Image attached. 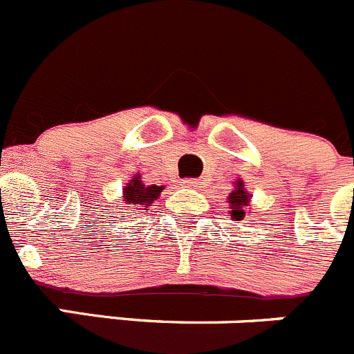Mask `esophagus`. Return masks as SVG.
<instances>
[{"instance_id":"1","label":"esophagus","mask_w":354,"mask_h":354,"mask_svg":"<svg viewBox=\"0 0 354 354\" xmlns=\"http://www.w3.org/2000/svg\"><path fill=\"white\" fill-rule=\"evenodd\" d=\"M181 185H183V187H187V188H197L201 185V181L194 180V178H187V180L181 181Z\"/></svg>"}]
</instances>
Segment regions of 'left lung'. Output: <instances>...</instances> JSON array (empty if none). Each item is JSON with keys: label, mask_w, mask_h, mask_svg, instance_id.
Returning <instances> with one entry per match:
<instances>
[{"label": "left lung", "mask_w": 354, "mask_h": 354, "mask_svg": "<svg viewBox=\"0 0 354 354\" xmlns=\"http://www.w3.org/2000/svg\"><path fill=\"white\" fill-rule=\"evenodd\" d=\"M234 190L229 194V199H227V203L230 204V216H232V220H236V222H241V220H244V216H246V207L250 206V199H252V196L246 192V188H244V183L243 180L237 181L236 185H234Z\"/></svg>", "instance_id": "left-lung-1"}]
</instances>
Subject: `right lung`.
<instances>
[{"label": "right lung", "instance_id": "1", "mask_svg": "<svg viewBox=\"0 0 354 354\" xmlns=\"http://www.w3.org/2000/svg\"><path fill=\"white\" fill-rule=\"evenodd\" d=\"M164 190V187H158V185H145L141 181L140 174L129 180V183L124 188V207L129 209H147L148 206L153 204V201L158 199L160 192Z\"/></svg>", "mask_w": 354, "mask_h": 354}]
</instances>
